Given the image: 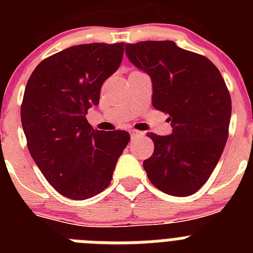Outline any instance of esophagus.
<instances>
[{"label":"esophagus","instance_id":"obj_1","mask_svg":"<svg viewBox=\"0 0 253 253\" xmlns=\"http://www.w3.org/2000/svg\"><path fill=\"white\" fill-rule=\"evenodd\" d=\"M131 138H142L144 137V131L137 130V129H130Z\"/></svg>","mask_w":253,"mask_h":253}]
</instances>
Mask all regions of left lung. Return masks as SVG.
<instances>
[{"label": "left lung", "mask_w": 253, "mask_h": 253, "mask_svg": "<svg viewBox=\"0 0 253 253\" xmlns=\"http://www.w3.org/2000/svg\"><path fill=\"white\" fill-rule=\"evenodd\" d=\"M125 53L152 80V104L167 114L171 135L148 133L154 151L143 161L149 181L173 196L198 191L215 169L229 134L231 95L207 57L175 42L126 44Z\"/></svg>", "instance_id": "obj_1"}]
</instances>
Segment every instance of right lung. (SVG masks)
<instances>
[{
    "label": "right lung",
    "instance_id": "right-lung-1",
    "mask_svg": "<svg viewBox=\"0 0 253 253\" xmlns=\"http://www.w3.org/2000/svg\"><path fill=\"white\" fill-rule=\"evenodd\" d=\"M123 54L124 43L69 46L42 60L26 84L21 124L29 152L49 184L68 199L104 191L130 140L128 131L95 130L86 119Z\"/></svg>",
    "mask_w": 253,
    "mask_h": 253
}]
</instances>
